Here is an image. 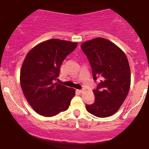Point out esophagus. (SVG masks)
I'll return each mask as SVG.
<instances>
[{"label": "esophagus", "instance_id": "34e87169", "mask_svg": "<svg viewBox=\"0 0 149 149\" xmlns=\"http://www.w3.org/2000/svg\"><path fill=\"white\" fill-rule=\"evenodd\" d=\"M85 91H86V89L84 88H82V89H81V90H79V92H80V93H84V92Z\"/></svg>", "mask_w": 149, "mask_h": 149}]
</instances>
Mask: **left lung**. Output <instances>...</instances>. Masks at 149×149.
<instances>
[{
	"instance_id": "8db88e82",
	"label": "left lung",
	"mask_w": 149,
	"mask_h": 149,
	"mask_svg": "<svg viewBox=\"0 0 149 149\" xmlns=\"http://www.w3.org/2000/svg\"><path fill=\"white\" fill-rule=\"evenodd\" d=\"M81 48L90 62L93 80L100 79L93 91L94 103L86 105V110L99 118L111 116L119 109L129 91L131 70L126 54L103 38L84 42Z\"/></svg>"
}]
</instances>
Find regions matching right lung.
I'll use <instances>...</instances> for the list:
<instances>
[{
  "instance_id": "right-lung-1",
  "label": "right lung",
  "mask_w": 149,
  "mask_h": 149,
  "mask_svg": "<svg viewBox=\"0 0 149 149\" xmlns=\"http://www.w3.org/2000/svg\"><path fill=\"white\" fill-rule=\"evenodd\" d=\"M77 44L51 39L39 43L26 55L20 75L21 88L28 102L40 115L54 116L68 109L75 89L54 81L58 77L64 59Z\"/></svg>"
}]
</instances>
